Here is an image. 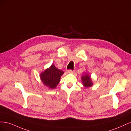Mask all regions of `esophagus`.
<instances>
[{"instance_id":"34e87169","label":"esophagus","mask_w":131,"mask_h":131,"mask_svg":"<svg viewBox=\"0 0 131 131\" xmlns=\"http://www.w3.org/2000/svg\"><path fill=\"white\" fill-rule=\"evenodd\" d=\"M75 72L73 70H68V73H70V74H73Z\"/></svg>"}]
</instances>
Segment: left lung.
Masks as SVG:
<instances>
[{"mask_svg": "<svg viewBox=\"0 0 131 131\" xmlns=\"http://www.w3.org/2000/svg\"><path fill=\"white\" fill-rule=\"evenodd\" d=\"M81 78L82 85L85 88H90L93 85L91 75L89 74L88 72H85L84 74H83Z\"/></svg>", "mask_w": 131, "mask_h": 131, "instance_id": "obj_1", "label": "left lung"}]
</instances>
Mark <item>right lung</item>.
Instances as JSON below:
<instances>
[{"label": "right lung", "instance_id": "right-lung-1", "mask_svg": "<svg viewBox=\"0 0 131 131\" xmlns=\"http://www.w3.org/2000/svg\"><path fill=\"white\" fill-rule=\"evenodd\" d=\"M63 74L64 72L62 70H59L52 64L49 68L40 73V78L45 86L50 89H54L59 84Z\"/></svg>", "mask_w": 131, "mask_h": 131}]
</instances>
